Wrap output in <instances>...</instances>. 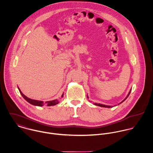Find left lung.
Returning a JSON list of instances; mask_svg holds the SVG:
<instances>
[{
	"mask_svg": "<svg viewBox=\"0 0 153 153\" xmlns=\"http://www.w3.org/2000/svg\"><path fill=\"white\" fill-rule=\"evenodd\" d=\"M131 89L130 90V91H129V93H128V95L127 96V97L122 101L121 102H120V103H119L118 105H119L120 104H121V103H122L123 102H124V101H125L126 99H127V98L128 97V96L130 95V92H131ZM87 98L88 99V96H87ZM94 105H98V106H100V107H107V108H110V107H113V106H112V105H104V104H100V103H99V104H97V103H94ZM114 106H116V105H114Z\"/></svg>",
	"mask_w": 153,
	"mask_h": 153,
	"instance_id": "1",
	"label": "left lung"
}]
</instances>
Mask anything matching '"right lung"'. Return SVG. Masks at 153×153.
Instances as JSON below:
<instances>
[{"label": "right lung", "instance_id": "right-lung-1", "mask_svg": "<svg viewBox=\"0 0 153 153\" xmlns=\"http://www.w3.org/2000/svg\"><path fill=\"white\" fill-rule=\"evenodd\" d=\"M18 89H19V91H20L21 95L22 96V97H23L27 102H29V103H30L31 104L34 105H36V106H40V107H41V106H43V105L45 104L44 102H42V101L36 100H33V99H30V98H28L27 97H26V96H25V95L22 93V92L21 91V90H20V88H19V87H18ZM63 95H64V94H63V93L62 95V97H63ZM59 102V100H57V99L54 100H51V101H48V102H46V103L47 104V105H48V106L54 105L58 104Z\"/></svg>", "mask_w": 153, "mask_h": 153}]
</instances>
